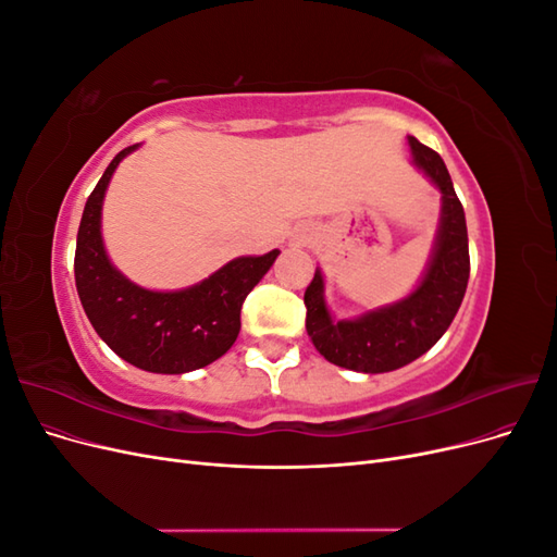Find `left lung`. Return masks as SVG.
Listing matches in <instances>:
<instances>
[{
  "mask_svg": "<svg viewBox=\"0 0 557 557\" xmlns=\"http://www.w3.org/2000/svg\"><path fill=\"white\" fill-rule=\"evenodd\" d=\"M409 146L413 164L442 190V223L423 281L397 305L336 323L325 305L320 269H315L305 293L307 332L315 350L327 362L352 372H393L423 356L442 339L467 290L469 239L465 209L440 153L416 137H409Z\"/></svg>",
  "mask_w": 557,
  "mask_h": 557,
  "instance_id": "left-lung-1",
  "label": "left lung"
}]
</instances>
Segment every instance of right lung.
<instances>
[{
  "label": "right lung",
  "mask_w": 557,
  "mask_h": 557,
  "mask_svg": "<svg viewBox=\"0 0 557 557\" xmlns=\"http://www.w3.org/2000/svg\"><path fill=\"white\" fill-rule=\"evenodd\" d=\"M123 148L90 193L78 225L74 276L81 305L95 332L129 364L156 374H185L207 367L232 348L242 330V305L278 250L237 258L193 288L146 290L109 262L102 244V201L109 181L125 156Z\"/></svg>",
  "instance_id": "add662e5"
}]
</instances>
